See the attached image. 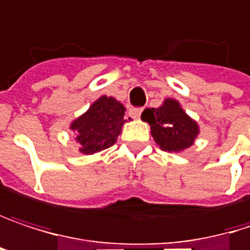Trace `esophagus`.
Here are the masks:
<instances>
[{"mask_svg": "<svg viewBox=\"0 0 250 250\" xmlns=\"http://www.w3.org/2000/svg\"><path fill=\"white\" fill-rule=\"evenodd\" d=\"M129 113H131L132 118H140L141 113H142V108H131Z\"/></svg>", "mask_w": 250, "mask_h": 250, "instance_id": "34e87169", "label": "esophagus"}]
</instances>
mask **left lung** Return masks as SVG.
<instances>
[{
  "instance_id": "left-lung-1",
  "label": "left lung",
  "mask_w": 250,
  "mask_h": 250,
  "mask_svg": "<svg viewBox=\"0 0 250 250\" xmlns=\"http://www.w3.org/2000/svg\"><path fill=\"white\" fill-rule=\"evenodd\" d=\"M141 118L151 125V134L163 151H183L193 145L199 134L197 124L172 99H167L158 109H145Z\"/></svg>"
}]
</instances>
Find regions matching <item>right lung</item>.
Listing matches in <instances>:
<instances>
[{
	"instance_id": "obj_1",
	"label": "right lung",
	"mask_w": 250,
	"mask_h": 250,
	"mask_svg": "<svg viewBox=\"0 0 250 250\" xmlns=\"http://www.w3.org/2000/svg\"><path fill=\"white\" fill-rule=\"evenodd\" d=\"M125 106L113 98L102 96L89 110L72 124V129L78 134L80 151L95 154L112 146L121 134L125 122Z\"/></svg>"
}]
</instances>
